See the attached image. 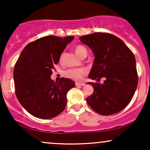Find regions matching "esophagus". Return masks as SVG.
<instances>
[{
  "label": "esophagus",
  "instance_id": "1",
  "mask_svg": "<svg viewBox=\"0 0 150 150\" xmlns=\"http://www.w3.org/2000/svg\"><path fill=\"white\" fill-rule=\"evenodd\" d=\"M85 83L84 82H75V85L76 86H85Z\"/></svg>",
  "mask_w": 150,
  "mask_h": 150
}]
</instances>
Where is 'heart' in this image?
<instances>
[{"label": "heart", "mask_w": 150, "mask_h": 150, "mask_svg": "<svg viewBox=\"0 0 150 150\" xmlns=\"http://www.w3.org/2000/svg\"><path fill=\"white\" fill-rule=\"evenodd\" d=\"M75 52L80 57L82 58L83 56H87V50L84 46L76 45L74 48ZM64 56V53H62L60 56V62H62ZM87 73V70L85 68H76V69H69L65 72V75L69 78L73 80H81L84 75Z\"/></svg>", "instance_id": "heart-1"}]
</instances>
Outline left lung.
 Masks as SVG:
<instances>
[{"label":"left lung","instance_id":"1","mask_svg":"<svg viewBox=\"0 0 150 150\" xmlns=\"http://www.w3.org/2000/svg\"><path fill=\"white\" fill-rule=\"evenodd\" d=\"M94 53L89 77L104 83L89 82L94 92L87 101L94 111L109 116L120 112L131 101L138 83L135 58L121 39L108 33L95 32L81 37Z\"/></svg>","mask_w":150,"mask_h":150}]
</instances>
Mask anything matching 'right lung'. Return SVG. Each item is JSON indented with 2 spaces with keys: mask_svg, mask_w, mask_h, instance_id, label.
<instances>
[{
  "mask_svg": "<svg viewBox=\"0 0 150 150\" xmlns=\"http://www.w3.org/2000/svg\"><path fill=\"white\" fill-rule=\"evenodd\" d=\"M73 39L46 36L27 44L19 56L13 71L15 94L34 116L48 119L64 111L67 92L75 87V82L65 77L54 82L51 75L65 46Z\"/></svg>",
  "mask_w": 150,
  "mask_h": 150,
  "instance_id": "add662e5",
  "label": "right lung"
}]
</instances>
